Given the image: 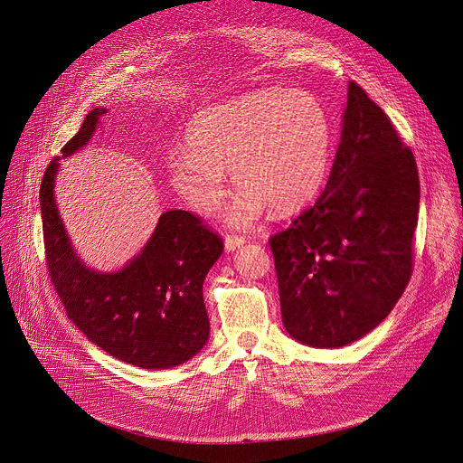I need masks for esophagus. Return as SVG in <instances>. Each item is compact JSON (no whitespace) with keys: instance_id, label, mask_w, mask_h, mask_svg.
I'll return each mask as SVG.
<instances>
[{"instance_id":"obj_1","label":"esophagus","mask_w":463,"mask_h":463,"mask_svg":"<svg viewBox=\"0 0 463 463\" xmlns=\"http://www.w3.org/2000/svg\"><path fill=\"white\" fill-rule=\"evenodd\" d=\"M224 244H226V250H228V251H233V250L241 248L242 244H246V239H244V237H237V235H226Z\"/></svg>"}]
</instances>
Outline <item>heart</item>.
Returning <instances> with one entry per match:
<instances>
[{"instance_id":"obj_1","label":"heart","mask_w":463,"mask_h":463,"mask_svg":"<svg viewBox=\"0 0 463 463\" xmlns=\"http://www.w3.org/2000/svg\"><path fill=\"white\" fill-rule=\"evenodd\" d=\"M187 145L169 160L178 194L193 212L212 217L228 191L224 169H232L244 189L228 219L250 226L269 205L290 213L317 196L329 169L333 128L313 93L261 90L198 112Z\"/></svg>"}]
</instances>
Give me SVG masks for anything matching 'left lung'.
<instances>
[{"label": "left lung", "mask_w": 463, "mask_h": 463, "mask_svg": "<svg viewBox=\"0 0 463 463\" xmlns=\"http://www.w3.org/2000/svg\"><path fill=\"white\" fill-rule=\"evenodd\" d=\"M418 213L412 150L351 80L324 193L269 239L287 333L313 347H342L375 329L412 276Z\"/></svg>", "instance_id": "1"}]
</instances>
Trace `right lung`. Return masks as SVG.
<instances>
[{
    "label": "right lung",
    "mask_w": 463,
    "mask_h": 463,
    "mask_svg": "<svg viewBox=\"0 0 463 463\" xmlns=\"http://www.w3.org/2000/svg\"><path fill=\"white\" fill-rule=\"evenodd\" d=\"M107 109L91 110L62 156L82 148ZM59 160L40 184L45 265L68 318L119 361L169 370L193 358L210 336L202 285L224 250L222 237L202 217L165 212L137 258L123 270L102 274L84 267L62 226L53 187Z\"/></svg>",
    "instance_id": "1"
}]
</instances>
